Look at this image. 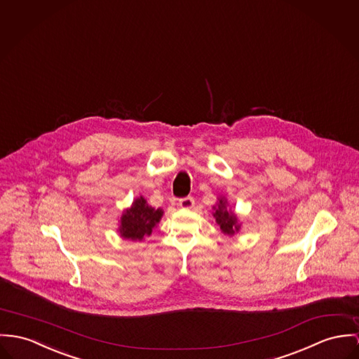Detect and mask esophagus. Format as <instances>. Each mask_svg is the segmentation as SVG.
<instances>
[{"mask_svg": "<svg viewBox=\"0 0 359 359\" xmlns=\"http://www.w3.org/2000/svg\"><path fill=\"white\" fill-rule=\"evenodd\" d=\"M195 202H194V198L191 196H186V198H182L179 199V206L183 208V209H193Z\"/></svg>", "mask_w": 359, "mask_h": 359, "instance_id": "obj_1", "label": "esophagus"}]
</instances>
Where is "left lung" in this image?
Masks as SVG:
<instances>
[{
	"instance_id": "8db88e82",
	"label": "left lung",
	"mask_w": 359,
	"mask_h": 359,
	"mask_svg": "<svg viewBox=\"0 0 359 359\" xmlns=\"http://www.w3.org/2000/svg\"><path fill=\"white\" fill-rule=\"evenodd\" d=\"M213 217L220 226L221 232L226 236H235L242 229V222L238 215L229 208L228 199L224 195L217 198V202L213 206Z\"/></svg>"
}]
</instances>
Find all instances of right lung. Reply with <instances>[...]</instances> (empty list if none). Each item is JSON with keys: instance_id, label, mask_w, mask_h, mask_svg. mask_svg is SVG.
I'll return each mask as SVG.
<instances>
[{"instance_id": "add662e5", "label": "right lung", "mask_w": 359, "mask_h": 359, "mask_svg": "<svg viewBox=\"0 0 359 359\" xmlns=\"http://www.w3.org/2000/svg\"><path fill=\"white\" fill-rule=\"evenodd\" d=\"M163 216L164 210L161 208H151L140 195L133 201L130 208L123 210V215L118 220L117 232L123 239L140 242L151 235L153 229L161 221Z\"/></svg>"}]
</instances>
